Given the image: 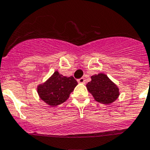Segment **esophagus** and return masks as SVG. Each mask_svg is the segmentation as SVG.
Listing matches in <instances>:
<instances>
[{"label":"esophagus","instance_id":"1","mask_svg":"<svg viewBox=\"0 0 150 150\" xmlns=\"http://www.w3.org/2000/svg\"><path fill=\"white\" fill-rule=\"evenodd\" d=\"M78 82L81 83V84H84L85 83V79L84 78H81V79H78Z\"/></svg>","mask_w":150,"mask_h":150}]
</instances>
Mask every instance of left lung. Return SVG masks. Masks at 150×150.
<instances>
[{
  "mask_svg": "<svg viewBox=\"0 0 150 150\" xmlns=\"http://www.w3.org/2000/svg\"><path fill=\"white\" fill-rule=\"evenodd\" d=\"M87 88L97 102L103 104L112 103L119 95L117 86L103 73L91 76Z\"/></svg>",
  "mask_w": 150,
  "mask_h": 150,
  "instance_id": "1",
  "label": "left lung"
}]
</instances>
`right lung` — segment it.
<instances>
[{
	"label": "right lung",
	"instance_id": "obj_1",
	"mask_svg": "<svg viewBox=\"0 0 150 150\" xmlns=\"http://www.w3.org/2000/svg\"><path fill=\"white\" fill-rule=\"evenodd\" d=\"M78 84L73 77H65L55 71L44 84L39 85L38 93L42 100L56 106L64 103Z\"/></svg>",
	"mask_w": 150,
	"mask_h": 150
}]
</instances>
